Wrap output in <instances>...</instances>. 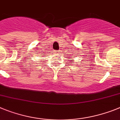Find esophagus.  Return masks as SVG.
I'll return each mask as SVG.
<instances>
[{"instance_id":"1","label":"esophagus","mask_w":120,"mask_h":120,"mask_svg":"<svg viewBox=\"0 0 120 120\" xmlns=\"http://www.w3.org/2000/svg\"><path fill=\"white\" fill-rule=\"evenodd\" d=\"M56 54H59V53H60V52H59V51H56Z\"/></svg>"}]
</instances>
